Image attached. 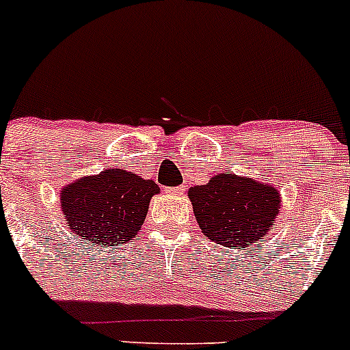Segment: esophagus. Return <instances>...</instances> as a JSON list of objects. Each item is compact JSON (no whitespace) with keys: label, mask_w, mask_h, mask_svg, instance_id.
<instances>
[{"label":"esophagus","mask_w":350,"mask_h":350,"mask_svg":"<svg viewBox=\"0 0 350 350\" xmlns=\"http://www.w3.org/2000/svg\"><path fill=\"white\" fill-rule=\"evenodd\" d=\"M165 191H167L169 195H183V193H185V186H172V188H167Z\"/></svg>","instance_id":"esophagus-1"}]
</instances>
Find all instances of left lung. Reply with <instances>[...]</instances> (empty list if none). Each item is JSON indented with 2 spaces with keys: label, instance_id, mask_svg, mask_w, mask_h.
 <instances>
[{
  "label": "left lung",
  "instance_id": "left-lung-1",
  "mask_svg": "<svg viewBox=\"0 0 350 350\" xmlns=\"http://www.w3.org/2000/svg\"><path fill=\"white\" fill-rule=\"evenodd\" d=\"M188 196L202 232L232 250L263 239L280 208L275 188L236 174L213 176L189 189Z\"/></svg>",
  "mask_w": 350,
  "mask_h": 350
}]
</instances>
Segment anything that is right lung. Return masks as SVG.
I'll use <instances>...</instances> for the list:
<instances>
[{"label": "right lung", "mask_w": 350, "mask_h": 350, "mask_svg": "<svg viewBox=\"0 0 350 350\" xmlns=\"http://www.w3.org/2000/svg\"><path fill=\"white\" fill-rule=\"evenodd\" d=\"M159 193L152 179L123 169L78 179L61 193V210L73 232L96 246H121L142 230L150 198Z\"/></svg>", "instance_id": "right-lung-1"}]
</instances>
